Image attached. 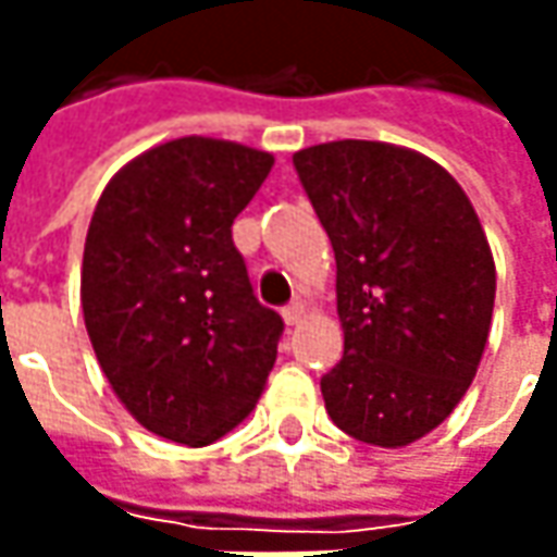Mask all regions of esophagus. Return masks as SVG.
I'll use <instances>...</instances> for the list:
<instances>
[{"mask_svg":"<svg viewBox=\"0 0 557 557\" xmlns=\"http://www.w3.org/2000/svg\"><path fill=\"white\" fill-rule=\"evenodd\" d=\"M304 315H307V307H304L300 300H294V304H288V307L282 310L285 325H300V322H304Z\"/></svg>","mask_w":557,"mask_h":557,"instance_id":"obj_1","label":"esophagus"}]
</instances>
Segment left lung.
I'll list each match as a JSON object with an SVG mask.
<instances>
[{"mask_svg":"<svg viewBox=\"0 0 557 557\" xmlns=\"http://www.w3.org/2000/svg\"><path fill=\"white\" fill-rule=\"evenodd\" d=\"M337 263L344 356L322 377L332 421L399 449L440 428L486 350L496 263L461 185L391 141H322L294 154Z\"/></svg>","mask_w":557,"mask_h":557,"instance_id":"8db88e82","label":"left lung"}]
</instances>
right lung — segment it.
I'll use <instances>...</instances> for the list:
<instances>
[{"label":"right lung","instance_id":"right-lung-1","mask_svg":"<svg viewBox=\"0 0 557 557\" xmlns=\"http://www.w3.org/2000/svg\"><path fill=\"white\" fill-rule=\"evenodd\" d=\"M275 158L183 136L104 185L83 247L79 304L98 366L145 431L207 446L267 387L285 322L260 307L232 223Z\"/></svg>","mask_w":557,"mask_h":557}]
</instances>
